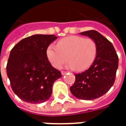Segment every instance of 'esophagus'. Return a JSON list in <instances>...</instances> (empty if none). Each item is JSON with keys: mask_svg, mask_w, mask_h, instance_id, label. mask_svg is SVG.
<instances>
[{"mask_svg": "<svg viewBox=\"0 0 126 126\" xmlns=\"http://www.w3.org/2000/svg\"><path fill=\"white\" fill-rule=\"evenodd\" d=\"M66 73H67V71H61V74H62V75H65V74H66Z\"/></svg>", "mask_w": 126, "mask_h": 126, "instance_id": "34e87169", "label": "esophagus"}]
</instances>
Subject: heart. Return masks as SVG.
<instances>
[{
	"mask_svg": "<svg viewBox=\"0 0 126 126\" xmlns=\"http://www.w3.org/2000/svg\"><path fill=\"white\" fill-rule=\"evenodd\" d=\"M47 55L50 62L56 68L60 67L68 59L70 60L67 64L69 68L83 71L94 62L97 45L93 39L69 36L59 40L57 47L52 44L48 46Z\"/></svg>",
	"mask_w": 126,
	"mask_h": 126,
	"instance_id": "1",
	"label": "heart"
}]
</instances>
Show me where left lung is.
<instances>
[{
  "label": "left lung",
  "instance_id": "8db88e82",
  "mask_svg": "<svg viewBox=\"0 0 126 126\" xmlns=\"http://www.w3.org/2000/svg\"><path fill=\"white\" fill-rule=\"evenodd\" d=\"M94 40L97 55L90 67L81 74H75L76 80L70 87L74 96L90 100L104 95L113 85L119 59L113 44L105 37L95 30L81 32Z\"/></svg>",
  "mask_w": 126,
  "mask_h": 126
}]
</instances>
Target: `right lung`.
Returning <instances> with one entry per match:
<instances>
[{
	"instance_id": "add662e5",
	"label": "right lung",
	"mask_w": 126,
	"mask_h": 126,
	"mask_svg": "<svg viewBox=\"0 0 126 126\" xmlns=\"http://www.w3.org/2000/svg\"><path fill=\"white\" fill-rule=\"evenodd\" d=\"M57 38L55 35H33L21 40L11 50L7 76L13 91L23 101L32 104L47 101L53 83L62 77L47 55V48Z\"/></svg>"
}]
</instances>
